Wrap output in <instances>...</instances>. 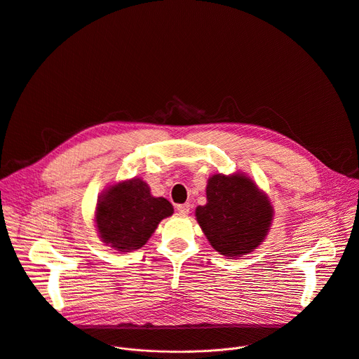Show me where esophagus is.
Returning a JSON list of instances; mask_svg holds the SVG:
<instances>
[{
	"instance_id": "34e87169",
	"label": "esophagus",
	"mask_w": 359,
	"mask_h": 359,
	"mask_svg": "<svg viewBox=\"0 0 359 359\" xmlns=\"http://www.w3.org/2000/svg\"><path fill=\"white\" fill-rule=\"evenodd\" d=\"M176 210L179 212V215H182V216H186V215H189V212H190V204H189V203H184V204H177V206H176Z\"/></svg>"
}]
</instances>
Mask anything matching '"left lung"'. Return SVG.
I'll use <instances>...</instances> for the list:
<instances>
[{"label": "left lung", "mask_w": 359, "mask_h": 359, "mask_svg": "<svg viewBox=\"0 0 359 359\" xmlns=\"http://www.w3.org/2000/svg\"><path fill=\"white\" fill-rule=\"evenodd\" d=\"M206 194L208 203L196 209V219L215 250L236 259L262 244L273 220V208L251 179L215 175Z\"/></svg>", "instance_id": "8db88e82"}]
</instances>
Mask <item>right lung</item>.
Segmentation results:
<instances>
[{
    "label": "right lung",
    "mask_w": 359,
    "mask_h": 359,
    "mask_svg": "<svg viewBox=\"0 0 359 359\" xmlns=\"http://www.w3.org/2000/svg\"><path fill=\"white\" fill-rule=\"evenodd\" d=\"M173 206L163 197H153L149 186L132 179L112 186L97 203L99 237L118 251L137 250L146 244L161 220L172 216Z\"/></svg>",
    "instance_id": "obj_1"
}]
</instances>
